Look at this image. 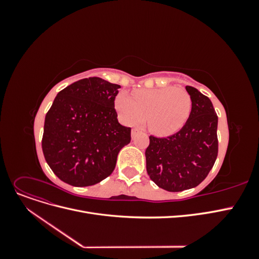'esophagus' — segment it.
Listing matches in <instances>:
<instances>
[{
  "label": "esophagus",
  "instance_id": "34e87169",
  "mask_svg": "<svg viewBox=\"0 0 259 259\" xmlns=\"http://www.w3.org/2000/svg\"><path fill=\"white\" fill-rule=\"evenodd\" d=\"M139 133V130H137V128H134V130H132V138L134 139L135 137H136V135L138 134Z\"/></svg>",
  "mask_w": 259,
  "mask_h": 259
}]
</instances>
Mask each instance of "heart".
I'll list each match as a JSON object with an SVG mask.
<instances>
[{"instance_id":"b5f03b06","label":"heart","mask_w":259,"mask_h":259,"mask_svg":"<svg viewBox=\"0 0 259 259\" xmlns=\"http://www.w3.org/2000/svg\"><path fill=\"white\" fill-rule=\"evenodd\" d=\"M115 108L125 124L143 123L147 115L150 131L167 136L178 132L189 119L192 99L185 89L166 86L139 90L132 96L122 92L115 97Z\"/></svg>"}]
</instances>
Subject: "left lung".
<instances>
[{
  "mask_svg": "<svg viewBox=\"0 0 259 259\" xmlns=\"http://www.w3.org/2000/svg\"><path fill=\"white\" fill-rule=\"evenodd\" d=\"M192 110L183 128L168 137L150 136L147 173L162 189L178 192L197 187L213 167L218 153V117L208 97L186 86Z\"/></svg>",
  "mask_w": 259,
  "mask_h": 259,
  "instance_id": "1",
  "label": "left lung"
}]
</instances>
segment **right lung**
<instances>
[{"label":"right lung","mask_w":259,"mask_h":259,"mask_svg":"<svg viewBox=\"0 0 259 259\" xmlns=\"http://www.w3.org/2000/svg\"><path fill=\"white\" fill-rule=\"evenodd\" d=\"M120 85L100 77L76 81L57 94L46 113L42 149L59 179L93 186L110 175L131 127L117 121L114 99Z\"/></svg>","instance_id":"obj_1"}]
</instances>
